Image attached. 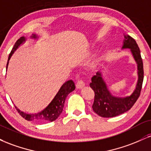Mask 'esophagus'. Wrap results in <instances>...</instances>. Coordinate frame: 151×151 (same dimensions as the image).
I'll return each mask as SVG.
<instances>
[{"instance_id": "esophagus-1", "label": "esophagus", "mask_w": 151, "mask_h": 151, "mask_svg": "<svg viewBox=\"0 0 151 151\" xmlns=\"http://www.w3.org/2000/svg\"><path fill=\"white\" fill-rule=\"evenodd\" d=\"M84 86H85V83H84V81H83L82 79L78 80L77 84H76V86H77V89H81V88L84 87Z\"/></svg>"}]
</instances>
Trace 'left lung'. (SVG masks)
<instances>
[{
    "mask_svg": "<svg viewBox=\"0 0 151 151\" xmlns=\"http://www.w3.org/2000/svg\"><path fill=\"white\" fill-rule=\"evenodd\" d=\"M122 49H130L135 61L137 63L138 81L133 92L126 97L114 96L108 89L102 74L98 72L91 78L89 86L94 91V101L92 105L93 111L100 116L111 118L116 116L131 109L141 93L143 81V65L141 52L134 39L129 35H124Z\"/></svg>",
    "mask_w": 151,
    "mask_h": 151,
    "instance_id": "obj_1",
    "label": "left lung"
}]
</instances>
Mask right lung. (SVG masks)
I'll list each match as a JSON object with an SVG mask.
<instances>
[{
  "label": "right lung",
  "mask_w": 151,
  "mask_h": 151,
  "mask_svg": "<svg viewBox=\"0 0 151 151\" xmlns=\"http://www.w3.org/2000/svg\"><path fill=\"white\" fill-rule=\"evenodd\" d=\"M37 36L36 35H32L31 36V38H37ZM25 42V37H21L20 39H18L15 43L14 47L12 49L11 52H10L9 57H8V63H7L6 69L8 65V61L10 60V58L14 53V52L18 48V47L20 45L22 44L23 42ZM75 89V84H74V81L72 80H69L66 81L65 84L61 86L56 96L53 99L52 101L50 103V104L46 107L44 110L42 111L40 113L35 114H27L24 112L21 111L20 109H18L15 106V109L20 114L22 118L26 119L27 121H35L40 123H45V122H52V121L56 120L60 116V114H62V111H63L64 105H65V99L67 96L70 92Z\"/></svg>",
  "instance_id": "obj_1"
}]
</instances>
